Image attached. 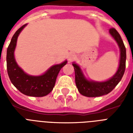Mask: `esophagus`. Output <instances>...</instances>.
I'll use <instances>...</instances> for the list:
<instances>
[{
    "mask_svg": "<svg viewBox=\"0 0 133 133\" xmlns=\"http://www.w3.org/2000/svg\"><path fill=\"white\" fill-rule=\"evenodd\" d=\"M75 58H76V55L75 54H73V53H70L68 55V57L69 62H72V61L75 60Z\"/></svg>",
    "mask_w": 133,
    "mask_h": 133,
    "instance_id": "34e87169",
    "label": "esophagus"
}]
</instances>
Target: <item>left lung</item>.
<instances>
[{
  "label": "left lung",
  "instance_id": "1",
  "mask_svg": "<svg viewBox=\"0 0 133 133\" xmlns=\"http://www.w3.org/2000/svg\"><path fill=\"white\" fill-rule=\"evenodd\" d=\"M114 39L117 43L120 50V60L119 68L113 77L105 81H89L83 75L80 67L75 63H73L75 72V83L78 90L83 96L88 97H96L107 95L113 90L123 77L126 69V51L120 34L115 28H110L109 30Z\"/></svg>",
  "mask_w": 133,
  "mask_h": 133
}]
</instances>
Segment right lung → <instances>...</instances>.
I'll use <instances>...</instances> for the list:
<instances>
[{"label":"right lung","mask_w":133,"mask_h":133,"mask_svg":"<svg viewBox=\"0 0 133 133\" xmlns=\"http://www.w3.org/2000/svg\"><path fill=\"white\" fill-rule=\"evenodd\" d=\"M26 25L27 24L23 25L15 32L7 48V73L12 84L21 93L30 97H44L53 90L58 72L66 64L67 61L61 64L54 65L42 75L31 76L26 74L18 65L14 58L18 36Z\"/></svg>","instance_id":"right-lung-1"}]
</instances>
